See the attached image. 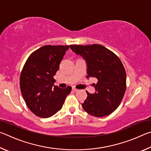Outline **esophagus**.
I'll use <instances>...</instances> for the list:
<instances>
[{
	"mask_svg": "<svg viewBox=\"0 0 151 151\" xmlns=\"http://www.w3.org/2000/svg\"><path fill=\"white\" fill-rule=\"evenodd\" d=\"M73 91L74 92H77L78 90V89H76V88H73Z\"/></svg>",
	"mask_w": 151,
	"mask_h": 151,
	"instance_id": "1",
	"label": "esophagus"
}]
</instances>
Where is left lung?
Returning <instances> with one entry per match:
<instances>
[{"label": "left lung", "instance_id": "1", "mask_svg": "<svg viewBox=\"0 0 151 151\" xmlns=\"http://www.w3.org/2000/svg\"><path fill=\"white\" fill-rule=\"evenodd\" d=\"M70 49L81 56L87 65L86 77H94L96 92L90 94L82 104L91 115L103 117L115 111L126 91V71L119 58L101 45H70Z\"/></svg>", "mask_w": 151, "mask_h": 151}]
</instances>
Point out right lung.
<instances>
[{
    "instance_id": "obj_1",
    "label": "right lung",
    "mask_w": 151,
    "mask_h": 151,
    "mask_svg": "<svg viewBox=\"0 0 151 151\" xmlns=\"http://www.w3.org/2000/svg\"><path fill=\"white\" fill-rule=\"evenodd\" d=\"M68 45H45L28 58L20 73V87L27 106L41 118L52 116L62 109L71 86L60 88L53 78L59 69Z\"/></svg>"
}]
</instances>
